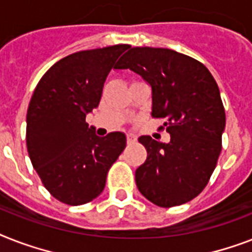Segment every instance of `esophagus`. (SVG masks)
Segmentation results:
<instances>
[{
  "instance_id": "34e87169",
  "label": "esophagus",
  "mask_w": 252,
  "mask_h": 252,
  "mask_svg": "<svg viewBox=\"0 0 252 252\" xmlns=\"http://www.w3.org/2000/svg\"><path fill=\"white\" fill-rule=\"evenodd\" d=\"M134 142H136V137H134L133 134H128V136H126V144H128V145H132Z\"/></svg>"
}]
</instances>
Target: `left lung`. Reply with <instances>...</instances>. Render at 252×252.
<instances>
[{
  "mask_svg": "<svg viewBox=\"0 0 252 252\" xmlns=\"http://www.w3.org/2000/svg\"><path fill=\"white\" fill-rule=\"evenodd\" d=\"M116 69H130L152 87V116L165 119L170 141L141 136L148 158L136 170L138 191L162 208L195 199L215 171L225 110L219 86L200 61L167 48L134 47Z\"/></svg>",
  "mask_w": 252,
  "mask_h": 252,
  "instance_id": "1",
  "label": "left lung"
}]
</instances>
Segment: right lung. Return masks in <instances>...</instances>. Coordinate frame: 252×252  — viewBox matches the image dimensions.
<instances>
[{
    "label": "right lung",
    "mask_w": 252,
    "mask_h": 252,
    "mask_svg": "<svg viewBox=\"0 0 252 252\" xmlns=\"http://www.w3.org/2000/svg\"><path fill=\"white\" fill-rule=\"evenodd\" d=\"M126 44L89 49L61 59L39 81L27 110L26 144L41 183L59 201L82 205L98 197L126 138L98 137L86 123L103 85Z\"/></svg>",
    "instance_id": "obj_1"
}]
</instances>
